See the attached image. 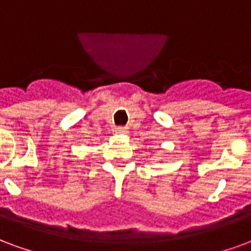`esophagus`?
Wrapping results in <instances>:
<instances>
[{
	"label": "esophagus",
	"instance_id": "34e87169",
	"mask_svg": "<svg viewBox=\"0 0 251 251\" xmlns=\"http://www.w3.org/2000/svg\"><path fill=\"white\" fill-rule=\"evenodd\" d=\"M116 132H118V133H127L128 128L127 127H118V128H116Z\"/></svg>",
	"mask_w": 251,
	"mask_h": 251
}]
</instances>
